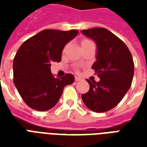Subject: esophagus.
Here are the masks:
<instances>
[{
	"instance_id": "esophagus-1",
	"label": "esophagus",
	"mask_w": 147,
	"mask_h": 147,
	"mask_svg": "<svg viewBox=\"0 0 147 147\" xmlns=\"http://www.w3.org/2000/svg\"><path fill=\"white\" fill-rule=\"evenodd\" d=\"M75 80L76 81V82H78V81H80V80H81V78H80V77H76L75 78Z\"/></svg>"
}]
</instances>
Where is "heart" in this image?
I'll return each instance as SVG.
<instances>
[{
	"mask_svg": "<svg viewBox=\"0 0 147 147\" xmlns=\"http://www.w3.org/2000/svg\"><path fill=\"white\" fill-rule=\"evenodd\" d=\"M90 43H92V42H91V41H90V40H88V39H84V40L82 41V46L88 45V44H90Z\"/></svg>",
	"mask_w": 147,
	"mask_h": 147,
	"instance_id": "heart-1",
	"label": "heart"
}]
</instances>
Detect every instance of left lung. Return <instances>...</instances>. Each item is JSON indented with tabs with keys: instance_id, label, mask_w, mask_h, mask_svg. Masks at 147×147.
Instances as JSON below:
<instances>
[{
	"instance_id": "obj_1",
	"label": "left lung",
	"mask_w": 147,
	"mask_h": 147,
	"mask_svg": "<svg viewBox=\"0 0 147 147\" xmlns=\"http://www.w3.org/2000/svg\"><path fill=\"white\" fill-rule=\"evenodd\" d=\"M81 33L94 41L96 61L93 64L99 82H90L89 91L82 94L83 103L96 113L114 108L130 89L134 76L132 56L119 38L105 28H92Z\"/></svg>"
}]
</instances>
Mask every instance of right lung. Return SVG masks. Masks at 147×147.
I'll list each match as a JSON object with an SVG mask.
<instances>
[{
    "instance_id": "add662e5",
    "label": "right lung",
    "mask_w": 147,
    "mask_h": 147,
    "mask_svg": "<svg viewBox=\"0 0 147 147\" xmlns=\"http://www.w3.org/2000/svg\"><path fill=\"white\" fill-rule=\"evenodd\" d=\"M79 34L76 30H44L24 42L13 61L14 84L24 102L38 111H46L56 105L64 86L75 77L66 74L54 77L52 62H60L64 46Z\"/></svg>"
}]
</instances>
